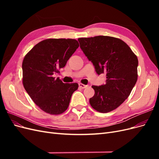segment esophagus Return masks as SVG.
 I'll list each match as a JSON object with an SVG mask.
<instances>
[{
  "instance_id": "1",
  "label": "esophagus",
  "mask_w": 159,
  "mask_h": 159,
  "mask_svg": "<svg viewBox=\"0 0 159 159\" xmlns=\"http://www.w3.org/2000/svg\"><path fill=\"white\" fill-rule=\"evenodd\" d=\"M79 87L81 88H82V89H85V88H86L87 87H88V85H84L83 84H79Z\"/></svg>"
}]
</instances>
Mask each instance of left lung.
<instances>
[{
	"label": "left lung",
	"instance_id": "obj_1",
	"mask_svg": "<svg viewBox=\"0 0 159 159\" xmlns=\"http://www.w3.org/2000/svg\"><path fill=\"white\" fill-rule=\"evenodd\" d=\"M78 41L96 73L107 76L105 85H92L95 94L89 99L91 106L100 113L111 111L127 99L137 82V57L117 38L98 36L80 38Z\"/></svg>",
	"mask_w": 159,
	"mask_h": 159
}]
</instances>
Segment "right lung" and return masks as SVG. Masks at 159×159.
<instances>
[{"label": "right lung", "mask_w": 159, "mask_h": 159, "mask_svg": "<svg viewBox=\"0 0 159 159\" xmlns=\"http://www.w3.org/2000/svg\"><path fill=\"white\" fill-rule=\"evenodd\" d=\"M79 46L74 39L50 38L35 45L24 58V88L44 112L60 115L68 109L78 84H64L58 78L56 79L54 74L64 68Z\"/></svg>", "instance_id": "1"}]
</instances>
